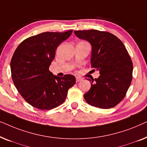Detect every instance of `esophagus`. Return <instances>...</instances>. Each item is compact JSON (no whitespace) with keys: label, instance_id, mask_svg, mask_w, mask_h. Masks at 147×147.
Listing matches in <instances>:
<instances>
[{"label":"esophagus","instance_id":"obj_1","mask_svg":"<svg viewBox=\"0 0 147 147\" xmlns=\"http://www.w3.org/2000/svg\"><path fill=\"white\" fill-rule=\"evenodd\" d=\"M76 82H79L80 81H81V80H82V78L80 77H76Z\"/></svg>","mask_w":147,"mask_h":147}]
</instances>
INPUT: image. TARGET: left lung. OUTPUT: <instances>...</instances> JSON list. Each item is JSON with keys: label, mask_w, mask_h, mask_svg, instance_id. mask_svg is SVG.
<instances>
[{"label": "left lung", "mask_w": 147, "mask_h": 147, "mask_svg": "<svg viewBox=\"0 0 147 147\" xmlns=\"http://www.w3.org/2000/svg\"><path fill=\"white\" fill-rule=\"evenodd\" d=\"M78 38L89 41L92 51L91 66L100 71L97 79H88L91 88L84 95L90 105L108 109L126 96L132 79V61L125 46L107 31L90 29L75 31Z\"/></svg>", "instance_id": "obj_1"}]
</instances>
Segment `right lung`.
I'll return each mask as SVG.
<instances>
[{"mask_svg": "<svg viewBox=\"0 0 147 147\" xmlns=\"http://www.w3.org/2000/svg\"><path fill=\"white\" fill-rule=\"evenodd\" d=\"M73 31L45 32L22 41L11 61V76L16 88L27 103L42 110L57 107L65 101L68 90L76 84V78H63L49 71L59 44Z\"/></svg>", "mask_w": 147, "mask_h": 147, "instance_id": "add662e5", "label": "right lung"}]
</instances>
